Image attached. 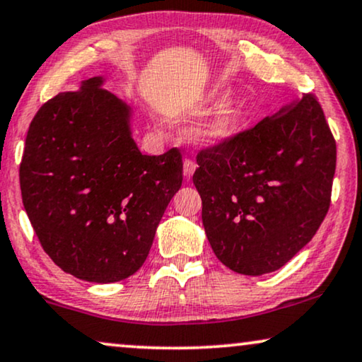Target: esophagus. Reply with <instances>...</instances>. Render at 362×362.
<instances>
[{
    "label": "esophagus",
    "mask_w": 362,
    "mask_h": 362,
    "mask_svg": "<svg viewBox=\"0 0 362 362\" xmlns=\"http://www.w3.org/2000/svg\"><path fill=\"white\" fill-rule=\"evenodd\" d=\"M195 168H197V163L192 160V158H185V160H184V177L187 178V180H189V178L194 175Z\"/></svg>",
    "instance_id": "34e87169"
}]
</instances>
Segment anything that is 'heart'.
<instances>
[{
  "label": "heart",
  "mask_w": 362,
  "mask_h": 362,
  "mask_svg": "<svg viewBox=\"0 0 362 362\" xmlns=\"http://www.w3.org/2000/svg\"><path fill=\"white\" fill-rule=\"evenodd\" d=\"M238 117V103L235 99H226L211 110L204 122L190 131V139L200 146H211L223 141L233 132Z\"/></svg>",
  "instance_id": "heart-1"
}]
</instances>
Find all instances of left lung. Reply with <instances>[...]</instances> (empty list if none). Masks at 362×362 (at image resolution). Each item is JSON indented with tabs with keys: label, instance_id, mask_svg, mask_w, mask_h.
<instances>
[{
	"label": "left lung",
	"instance_id": "1",
	"mask_svg": "<svg viewBox=\"0 0 362 362\" xmlns=\"http://www.w3.org/2000/svg\"><path fill=\"white\" fill-rule=\"evenodd\" d=\"M194 185L216 258L259 276L286 264L331 205L336 141L315 94L197 153Z\"/></svg>",
	"mask_w": 362,
	"mask_h": 362
}]
</instances>
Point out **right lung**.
<instances>
[{
	"instance_id": "obj_1",
	"label": "right lung",
	"mask_w": 362,
	"mask_h": 362,
	"mask_svg": "<svg viewBox=\"0 0 362 362\" xmlns=\"http://www.w3.org/2000/svg\"><path fill=\"white\" fill-rule=\"evenodd\" d=\"M90 77L41 105L26 136L19 185L41 247L62 272L93 283L129 278L146 262L182 156H142L131 110Z\"/></svg>"
}]
</instances>
